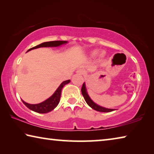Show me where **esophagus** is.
I'll return each mask as SVG.
<instances>
[{
    "instance_id": "esophagus-1",
    "label": "esophagus",
    "mask_w": 154,
    "mask_h": 154,
    "mask_svg": "<svg viewBox=\"0 0 154 154\" xmlns=\"http://www.w3.org/2000/svg\"><path fill=\"white\" fill-rule=\"evenodd\" d=\"M84 71H83V69H78L77 71V73L79 74V75H83V73H84Z\"/></svg>"
}]
</instances>
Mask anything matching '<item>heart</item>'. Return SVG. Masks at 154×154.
Wrapping results in <instances>:
<instances>
[{
    "label": "heart",
    "instance_id": "1",
    "mask_svg": "<svg viewBox=\"0 0 154 154\" xmlns=\"http://www.w3.org/2000/svg\"><path fill=\"white\" fill-rule=\"evenodd\" d=\"M96 54H97V51H93V52H92V55H94V56L96 55ZM98 56L101 57V56H102V54H98Z\"/></svg>",
    "mask_w": 154,
    "mask_h": 154
}]
</instances>
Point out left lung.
<instances>
[{"label": "left lung", "mask_w": 154, "mask_h": 154, "mask_svg": "<svg viewBox=\"0 0 154 154\" xmlns=\"http://www.w3.org/2000/svg\"><path fill=\"white\" fill-rule=\"evenodd\" d=\"M82 94L83 96V98H84L85 102L87 103L88 105H89L92 109H94V110L97 111H100V112H111V111H113L114 110L113 109H108V108L103 107V106L98 105H97V104H96L94 102L92 99L90 98V96L88 95L85 82L83 83V84L82 85Z\"/></svg>", "instance_id": "obj_1"}]
</instances>
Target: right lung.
<instances>
[{"label":"right lung","mask_w":154,"mask_h":154,"mask_svg":"<svg viewBox=\"0 0 154 154\" xmlns=\"http://www.w3.org/2000/svg\"><path fill=\"white\" fill-rule=\"evenodd\" d=\"M68 43V41H49V42H44L39 44V45H36L35 47L29 49L28 51H29L32 49H37L39 48H56V47H59L60 45H64ZM71 80H66L62 82L60 85H59V87L57 88V90L55 91L53 94H52L50 97L47 99L43 102L38 103V104H29L24 102V100H22L23 103L27 106V107L36 113H47L55 109L58 105L59 104L60 100L61 97V92L62 89L63 88L65 85L69 83Z\"/></svg>","instance_id":"1"}]
</instances>
